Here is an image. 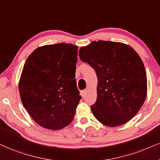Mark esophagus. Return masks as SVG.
I'll use <instances>...</instances> for the list:
<instances>
[{
  "instance_id": "1",
  "label": "esophagus",
  "mask_w": 160,
  "mask_h": 160,
  "mask_svg": "<svg viewBox=\"0 0 160 160\" xmlns=\"http://www.w3.org/2000/svg\"><path fill=\"white\" fill-rule=\"evenodd\" d=\"M87 92H88V90H82V91H81V96H82V97H84V96H86Z\"/></svg>"
}]
</instances>
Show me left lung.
<instances>
[{
    "label": "left lung",
    "instance_id": "obj_1",
    "mask_svg": "<svg viewBox=\"0 0 160 160\" xmlns=\"http://www.w3.org/2000/svg\"><path fill=\"white\" fill-rule=\"evenodd\" d=\"M78 56L96 70L97 98L93 116L108 127L125 124L134 116L147 96V76L138 53L129 45L110 41H92Z\"/></svg>",
    "mask_w": 160,
    "mask_h": 160
}]
</instances>
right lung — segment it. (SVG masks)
<instances>
[{"label":"right lung","instance_id":"add662e5","mask_svg":"<svg viewBox=\"0 0 160 160\" xmlns=\"http://www.w3.org/2000/svg\"><path fill=\"white\" fill-rule=\"evenodd\" d=\"M78 47L60 43L35 49L19 80L21 102L41 127L60 130L70 125L82 96L77 88Z\"/></svg>","mask_w":160,"mask_h":160}]
</instances>
